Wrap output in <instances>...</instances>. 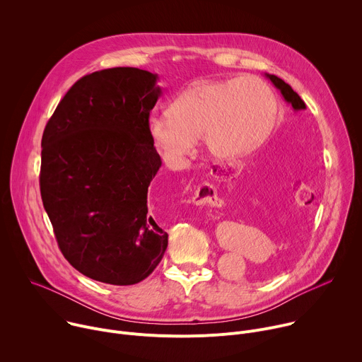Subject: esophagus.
Instances as JSON below:
<instances>
[{
	"instance_id": "34e87169",
	"label": "esophagus",
	"mask_w": 362,
	"mask_h": 362,
	"mask_svg": "<svg viewBox=\"0 0 362 362\" xmlns=\"http://www.w3.org/2000/svg\"><path fill=\"white\" fill-rule=\"evenodd\" d=\"M230 172V165L228 163H216L214 168H212V173L215 177L218 179H223V177H228ZM192 202L194 204H209V206H216V208H219V206H222L223 200L218 196V192L215 189L214 185L208 183V182H203L194 192L193 194V199Z\"/></svg>"
}]
</instances>
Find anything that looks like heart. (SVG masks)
Returning <instances> with one entry per match:
<instances>
[{
  "label": "heart",
  "instance_id": "b5f03b06",
  "mask_svg": "<svg viewBox=\"0 0 362 362\" xmlns=\"http://www.w3.org/2000/svg\"><path fill=\"white\" fill-rule=\"evenodd\" d=\"M148 120L153 146L170 163L190 158L203 136L215 158L236 159L259 147L276 119V97L267 81L243 76L192 84Z\"/></svg>",
  "mask_w": 362,
  "mask_h": 362
}]
</instances>
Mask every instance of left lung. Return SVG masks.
<instances>
[{
  "instance_id": "1",
  "label": "left lung",
  "mask_w": 362,
  "mask_h": 362,
  "mask_svg": "<svg viewBox=\"0 0 362 362\" xmlns=\"http://www.w3.org/2000/svg\"><path fill=\"white\" fill-rule=\"evenodd\" d=\"M267 77H268V78L274 83V86L282 93L284 98L289 103V105H292L293 110L298 112V110H305V109H306L303 100L298 95L296 91L292 90V87H291L288 83H285L282 78H279V77H276V76H274V74H267ZM298 151H299V153H295L293 150H289V147H286V144H279V146H276L275 150L272 151L271 160L274 162L275 168H276V166H281V168L289 166L291 169H292V166L296 168L298 165H300V159H299V156H298V154H300V150H298ZM272 173H275V169H272V166H269V168H267V169L264 170V175H261V179H262V177L271 179V175H272Z\"/></svg>"
}]
</instances>
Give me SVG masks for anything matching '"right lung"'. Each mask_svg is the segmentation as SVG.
I'll use <instances>...</instances> for the list:
<instances>
[{
    "mask_svg": "<svg viewBox=\"0 0 362 362\" xmlns=\"http://www.w3.org/2000/svg\"><path fill=\"white\" fill-rule=\"evenodd\" d=\"M158 74L94 71L66 93L41 139L40 190L62 253L80 274L134 285L159 265L168 233L147 208L162 160L148 136Z\"/></svg>",
    "mask_w": 362,
    "mask_h": 362,
    "instance_id": "right-lung-1",
    "label": "right lung"
}]
</instances>
